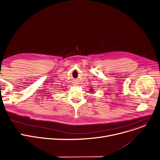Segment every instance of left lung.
Here are the masks:
<instances>
[{
    "label": "left lung",
    "mask_w": 160,
    "mask_h": 160,
    "mask_svg": "<svg viewBox=\"0 0 160 160\" xmlns=\"http://www.w3.org/2000/svg\"><path fill=\"white\" fill-rule=\"evenodd\" d=\"M90 90H91V92H92L93 90H92V89H90Z\"/></svg>",
    "instance_id": "1"
}]
</instances>
